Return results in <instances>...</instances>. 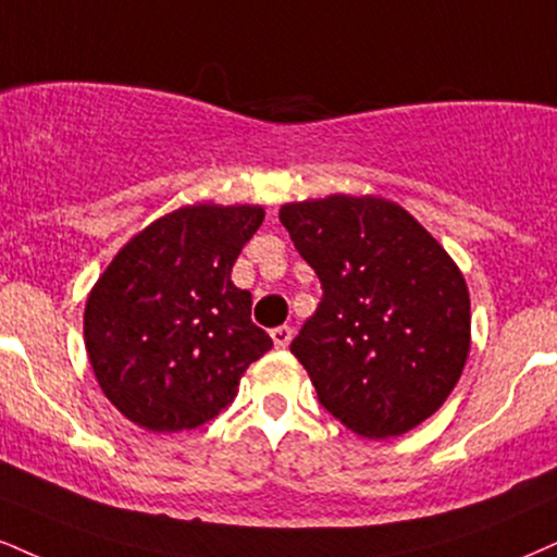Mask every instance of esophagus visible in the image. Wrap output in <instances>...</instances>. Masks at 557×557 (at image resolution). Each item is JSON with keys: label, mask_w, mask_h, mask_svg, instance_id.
<instances>
[{"label": "esophagus", "mask_w": 557, "mask_h": 557, "mask_svg": "<svg viewBox=\"0 0 557 557\" xmlns=\"http://www.w3.org/2000/svg\"><path fill=\"white\" fill-rule=\"evenodd\" d=\"M290 339H293V326H274L272 330V343L274 347H280V350L290 345Z\"/></svg>", "instance_id": "obj_1"}]
</instances>
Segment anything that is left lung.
<instances>
[{
  "label": "left lung",
  "instance_id": "1",
  "mask_svg": "<svg viewBox=\"0 0 557 557\" xmlns=\"http://www.w3.org/2000/svg\"><path fill=\"white\" fill-rule=\"evenodd\" d=\"M280 223L324 290L290 343L321 407L366 438L431 418L470 352V293L438 240L376 197L285 205Z\"/></svg>",
  "mask_w": 557,
  "mask_h": 557
}]
</instances>
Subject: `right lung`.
Returning a JSON list of instances; mask_svg holds the SVG:
<instances>
[{
  "mask_svg": "<svg viewBox=\"0 0 557 557\" xmlns=\"http://www.w3.org/2000/svg\"><path fill=\"white\" fill-rule=\"evenodd\" d=\"M261 207L194 205L134 236L92 287L85 347L106 397L152 433L191 431L236 399L272 337L231 283Z\"/></svg>",
  "mask_w": 557,
  "mask_h": 557,
  "instance_id": "right-lung-1",
  "label": "right lung"
}]
</instances>
